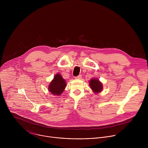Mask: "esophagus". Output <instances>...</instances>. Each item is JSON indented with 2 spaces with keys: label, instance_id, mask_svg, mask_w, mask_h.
Here are the masks:
<instances>
[{
  "label": "esophagus",
  "instance_id": "34e87169",
  "mask_svg": "<svg viewBox=\"0 0 148 148\" xmlns=\"http://www.w3.org/2000/svg\"><path fill=\"white\" fill-rule=\"evenodd\" d=\"M81 78H82V75H79L78 76L75 77V79H81Z\"/></svg>",
  "mask_w": 148,
  "mask_h": 148
}]
</instances>
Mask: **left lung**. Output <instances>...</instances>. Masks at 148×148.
Segmentation results:
<instances>
[{
	"instance_id": "left-lung-1",
	"label": "left lung",
	"mask_w": 148,
	"mask_h": 148,
	"mask_svg": "<svg viewBox=\"0 0 148 148\" xmlns=\"http://www.w3.org/2000/svg\"><path fill=\"white\" fill-rule=\"evenodd\" d=\"M89 86L95 94L100 93L102 91V84L97 78H94L91 79L89 81Z\"/></svg>"
}]
</instances>
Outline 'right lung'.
<instances>
[{
  "mask_svg": "<svg viewBox=\"0 0 148 148\" xmlns=\"http://www.w3.org/2000/svg\"><path fill=\"white\" fill-rule=\"evenodd\" d=\"M67 86L66 80L62 78L60 74L57 73L54 76V78L50 82L48 89L54 95H60Z\"/></svg>",
  "mask_w": 148,
  "mask_h": 148,
  "instance_id": "obj_1",
  "label": "right lung"
}]
</instances>
